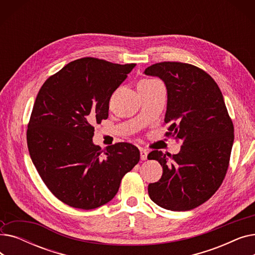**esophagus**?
I'll return each instance as SVG.
<instances>
[{
	"mask_svg": "<svg viewBox=\"0 0 255 255\" xmlns=\"http://www.w3.org/2000/svg\"><path fill=\"white\" fill-rule=\"evenodd\" d=\"M146 157H148V151L140 149V159L141 160H146Z\"/></svg>",
	"mask_w": 255,
	"mask_h": 255,
	"instance_id": "obj_1",
	"label": "esophagus"
}]
</instances>
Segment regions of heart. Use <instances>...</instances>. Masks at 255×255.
Returning a JSON list of instances; mask_svg holds the SVG:
<instances>
[{
    "label": "heart",
    "instance_id": "heart-1",
    "mask_svg": "<svg viewBox=\"0 0 255 255\" xmlns=\"http://www.w3.org/2000/svg\"><path fill=\"white\" fill-rule=\"evenodd\" d=\"M151 79H144V80H141V82H150Z\"/></svg>",
    "mask_w": 255,
    "mask_h": 255
}]
</instances>
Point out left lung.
I'll use <instances>...</instances> for the list:
<instances>
[{
    "instance_id": "1",
    "label": "left lung",
    "mask_w": 255,
    "mask_h": 255,
    "mask_svg": "<svg viewBox=\"0 0 255 255\" xmlns=\"http://www.w3.org/2000/svg\"><path fill=\"white\" fill-rule=\"evenodd\" d=\"M144 74L164 82V123L169 124L165 135L183 142L178 154L148 155L163 168L161 179L149 184L150 198L166 210H192L207 202L224 180L235 137L232 119L218 85L198 67L161 62Z\"/></svg>"
}]
</instances>
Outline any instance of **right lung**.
Here are the masks:
<instances>
[{
  "instance_id": "add662e5",
  "label": "right lung",
  "mask_w": 255,
  "mask_h": 255,
  "mask_svg": "<svg viewBox=\"0 0 255 255\" xmlns=\"http://www.w3.org/2000/svg\"><path fill=\"white\" fill-rule=\"evenodd\" d=\"M135 65L78 59L48 77L40 89L26 141L39 176L64 204L83 210L105 205L138 163L135 145L118 142L101 150L92 139L94 125L109 117L113 93Z\"/></svg>"
}]
</instances>
